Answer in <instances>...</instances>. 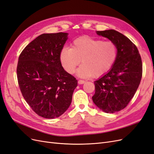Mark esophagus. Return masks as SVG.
Masks as SVG:
<instances>
[{"instance_id": "esophagus-1", "label": "esophagus", "mask_w": 154, "mask_h": 154, "mask_svg": "<svg viewBox=\"0 0 154 154\" xmlns=\"http://www.w3.org/2000/svg\"><path fill=\"white\" fill-rule=\"evenodd\" d=\"M85 82V81H84V80H79L78 81V83H79V85H82V84H84V83Z\"/></svg>"}]
</instances>
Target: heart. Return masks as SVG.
<instances>
[{
    "label": "heart",
    "mask_w": 154,
    "mask_h": 154,
    "mask_svg": "<svg viewBox=\"0 0 154 154\" xmlns=\"http://www.w3.org/2000/svg\"><path fill=\"white\" fill-rule=\"evenodd\" d=\"M117 55L118 48L115 42L82 36L73 41L71 48H63L60 60L64 69L69 74L75 72L81 60L82 65L77 71L79 76L99 77L110 70Z\"/></svg>",
    "instance_id": "heart-1"
}]
</instances>
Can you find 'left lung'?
<instances>
[{"mask_svg": "<svg viewBox=\"0 0 154 154\" xmlns=\"http://www.w3.org/2000/svg\"><path fill=\"white\" fill-rule=\"evenodd\" d=\"M97 34L115 42L118 55L115 64L103 77L94 82L92 100L106 113H115L127 106L139 86L143 64L137 48L123 34L113 29L97 31Z\"/></svg>", "mask_w": 154, "mask_h": 154, "instance_id": "8db88e82", "label": "left lung"}]
</instances>
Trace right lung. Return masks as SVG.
<instances>
[{
  "label": "right lung",
  "mask_w": 154,
  "mask_h": 154,
  "mask_svg": "<svg viewBox=\"0 0 154 154\" xmlns=\"http://www.w3.org/2000/svg\"><path fill=\"white\" fill-rule=\"evenodd\" d=\"M68 33H44L19 55L17 75L25 100L38 116H60L69 108L77 80L64 69L60 54Z\"/></svg>",
  "instance_id": "add662e5"
}]
</instances>
